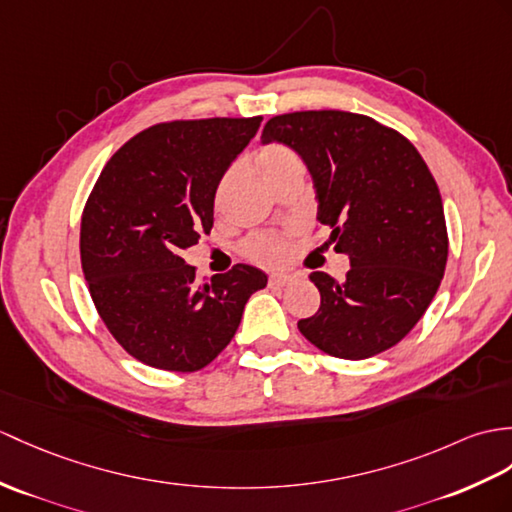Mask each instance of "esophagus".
<instances>
[{"label": "esophagus", "mask_w": 512, "mask_h": 512, "mask_svg": "<svg viewBox=\"0 0 512 512\" xmlns=\"http://www.w3.org/2000/svg\"><path fill=\"white\" fill-rule=\"evenodd\" d=\"M294 281L292 275H283V272H275V275H270L268 283L275 285V288H285V285H290Z\"/></svg>", "instance_id": "esophagus-1"}]
</instances>
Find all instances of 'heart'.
<instances>
[{
  "label": "heart",
  "mask_w": 512,
  "mask_h": 512,
  "mask_svg": "<svg viewBox=\"0 0 512 512\" xmlns=\"http://www.w3.org/2000/svg\"><path fill=\"white\" fill-rule=\"evenodd\" d=\"M257 163H259L261 176H264L268 183H272L285 170L301 165V159L296 157V152L292 148H288V146L268 144V146L261 148L259 157H257ZM233 174L235 172L229 170L227 174L222 176V181L218 185V194H216L218 202H222L224 194H227V189H229V185L233 181ZM244 251H246L248 257L259 261V264L275 266V264H283V261L288 259V255H290V242L285 240L283 235L261 233V235H253L251 240H246Z\"/></svg>",
  "instance_id": "1"
}]
</instances>
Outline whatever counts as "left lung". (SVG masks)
<instances>
[{
    "label": "left lung",
    "instance_id": "obj_1",
    "mask_svg": "<svg viewBox=\"0 0 512 512\" xmlns=\"http://www.w3.org/2000/svg\"><path fill=\"white\" fill-rule=\"evenodd\" d=\"M261 141H279L312 174L318 220L351 270L310 279L320 307L299 320L314 347L366 360L395 347L430 307L447 264L443 200L419 150L373 117L347 111L275 115Z\"/></svg>",
    "mask_w": 512,
    "mask_h": 512
}]
</instances>
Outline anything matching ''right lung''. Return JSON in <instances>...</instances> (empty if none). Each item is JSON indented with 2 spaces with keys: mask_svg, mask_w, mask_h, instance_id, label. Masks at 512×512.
I'll return each instance as SVG.
<instances>
[{
  "mask_svg": "<svg viewBox=\"0 0 512 512\" xmlns=\"http://www.w3.org/2000/svg\"><path fill=\"white\" fill-rule=\"evenodd\" d=\"M261 117L178 120L146 128L104 165L82 211L80 261L95 310L135 360L194 373L235 336L259 268L196 281L181 257L213 227V200Z\"/></svg>",
  "mask_w": 512,
  "mask_h": 512,
  "instance_id": "obj_1",
  "label": "right lung"
}]
</instances>
